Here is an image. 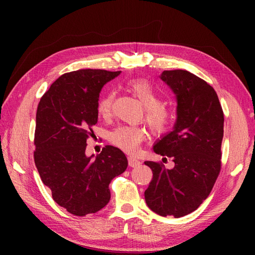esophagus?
<instances>
[{"label":"esophagus","mask_w":255,"mask_h":255,"mask_svg":"<svg viewBox=\"0 0 255 255\" xmlns=\"http://www.w3.org/2000/svg\"><path fill=\"white\" fill-rule=\"evenodd\" d=\"M128 164H129V166H131V167H137V166H139L140 164H141V162H140L139 160H137L136 158L129 156V158H128Z\"/></svg>","instance_id":"1"}]
</instances>
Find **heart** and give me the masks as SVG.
Returning a JSON list of instances; mask_svg holds the SVG:
<instances>
[{"label": "heart", "instance_id": "1", "mask_svg": "<svg viewBox=\"0 0 255 255\" xmlns=\"http://www.w3.org/2000/svg\"><path fill=\"white\" fill-rule=\"evenodd\" d=\"M127 90L132 93L144 107V122L151 131L162 133L167 130L172 123V113L164 104L162 97L154 86L148 80L134 79L127 82ZM115 93L110 92L97 103V113L103 118H110L113 115ZM145 139L144 129L138 126L116 127L110 133V141L127 153H134L140 143Z\"/></svg>", "mask_w": 255, "mask_h": 255}]
</instances>
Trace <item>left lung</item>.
<instances>
[{
    "label": "left lung",
    "mask_w": 255,
    "mask_h": 255,
    "mask_svg": "<svg viewBox=\"0 0 255 255\" xmlns=\"http://www.w3.org/2000/svg\"><path fill=\"white\" fill-rule=\"evenodd\" d=\"M160 78L176 94L177 121L153 150L175 165L167 170L162 162H144L153 174L144 199L155 214L180 218L199 207L219 175L224 112L213 86L197 75L166 70Z\"/></svg>",
    "instance_id": "1"
}]
</instances>
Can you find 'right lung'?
<instances>
[{"label": "right lung", "instance_id": "obj_1", "mask_svg": "<svg viewBox=\"0 0 255 255\" xmlns=\"http://www.w3.org/2000/svg\"><path fill=\"white\" fill-rule=\"evenodd\" d=\"M121 74L81 69L62 74L41 96L36 113L34 160L55 202L74 216L95 214L111 199V181L127 169L121 149L105 145L95 159L85 155L94 136L103 86Z\"/></svg>", "mask_w": 255, "mask_h": 255}]
</instances>
